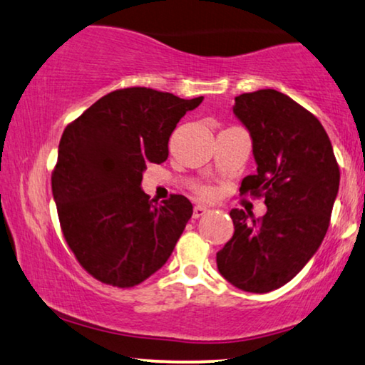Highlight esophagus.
<instances>
[{
    "label": "esophagus",
    "mask_w": 365,
    "mask_h": 365,
    "mask_svg": "<svg viewBox=\"0 0 365 365\" xmlns=\"http://www.w3.org/2000/svg\"><path fill=\"white\" fill-rule=\"evenodd\" d=\"M205 213H207V208L202 207V205H197V207L193 208V218H200V217H203Z\"/></svg>",
    "instance_id": "esophagus-1"
}]
</instances>
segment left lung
I'll return each instance as SVG.
<instances>
[{"mask_svg":"<svg viewBox=\"0 0 365 365\" xmlns=\"http://www.w3.org/2000/svg\"><path fill=\"white\" fill-rule=\"evenodd\" d=\"M233 114L250 132L256 162L240 192L264 197L268 210L261 220L230 212L235 233L217 266L228 283L261 294L289 283L319 250L341 173L324 127L283 92L241 94Z\"/></svg>","mask_w":365,"mask_h":365,"instance_id":"obj_1","label":"left lung"}]
</instances>
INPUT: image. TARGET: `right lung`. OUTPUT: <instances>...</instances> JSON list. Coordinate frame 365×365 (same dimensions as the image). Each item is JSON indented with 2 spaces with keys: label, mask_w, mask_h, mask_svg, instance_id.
I'll use <instances>...</instances> for the list:
<instances>
[{
  "label": "right lung",
  "mask_w": 365,
  "mask_h": 365,
  "mask_svg": "<svg viewBox=\"0 0 365 365\" xmlns=\"http://www.w3.org/2000/svg\"><path fill=\"white\" fill-rule=\"evenodd\" d=\"M203 97L129 87L94 102L64 129L53 197L64 238L87 273L106 284L135 286L170 258L193 205L172 195L157 205L140 183L163 163L178 120Z\"/></svg>",
  "instance_id": "right-lung-1"
}]
</instances>
